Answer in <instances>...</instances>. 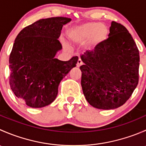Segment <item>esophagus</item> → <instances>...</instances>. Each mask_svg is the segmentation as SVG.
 Segmentation results:
<instances>
[{
	"label": "esophagus",
	"instance_id": "1",
	"mask_svg": "<svg viewBox=\"0 0 146 146\" xmlns=\"http://www.w3.org/2000/svg\"><path fill=\"white\" fill-rule=\"evenodd\" d=\"M83 64V63H82V61H81L80 59H78V62H77V64H76V66H77V67H80V66H81Z\"/></svg>",
	"mask_w": 146,
	"mask_h": 146
}]
</instances>
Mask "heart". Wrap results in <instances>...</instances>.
Listing matches in <instances>:
<instances>
[{
	"instance_id": "b5f03b06",
	"label": "heart",
	"mask_w": 146,
	"mask_h": 146,
	"mask_svg": "<svg viewBox=\"0 0 146 146\" xmlns=\"http://www.w3.org/2000/svg\"><path fill=\"white\" fill-rule=\"evenodd\" d=\"M109 29L104 24L98 23H87L73 27L68 31L69 38L79 43L89 41L91 46L96 47L104 43L107 39Z\"/></svg>"
}]
</instances>
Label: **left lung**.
Returning a JSON list of instances; mask_svg holds the SVG:
<instances>
[{
  "instance_id": "1",
  "label": "left lung",
  "mask_w": 146,
  "mask_h": 146,
  "mask_svg": "<svg viewBox=\"0 0 146 146\" xmlns=\"http://www.w3.org/2000/svg\"><path fill=\"white\" fill-rule=\"evenodd\" d=\"M82 92L90 105L112 110L123 105L138 83L139 51L124 26L112 21L109 37L80 56Z\"/></svg>"
}]
</instances>
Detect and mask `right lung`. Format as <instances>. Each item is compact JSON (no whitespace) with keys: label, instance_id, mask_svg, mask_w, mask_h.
I'll return each mask as SVG.
<instances>
[{"label":"right lung","instance_id":"obj_1","mask_svg":"<svg viewBox=\"0 0 146 146\" xmlns=\"http://www.w3.org/2000/svg\"><path fill=\"white\" fill-rule=\"evenodd\" d=\"M64 17L42 19L22 29L15 38L9 58L10 85L15 95L27 106L40 108L54 101L60 82L78 60L55 58L62 48L58 41Z\"/></svg>","mask_w":146,"mask_h":146}]
</instances>
